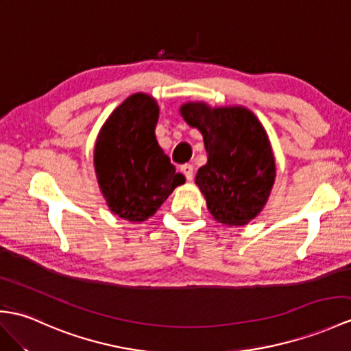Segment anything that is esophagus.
<instances>
[{
  "label": "esophagus",
  "mask_w": 351,
  "mask_h": 351,
  "mask_svg": "<svg viewBox=\"0 0 351 351\" xmlns=\"http://www.w3.org/2000/svg\"><path fill=\"white\" fill-rule=\"evenodd\" d=\"M181 170H182V173L185 175V178L189 179V181H191L193 176H194V166L193 165H184L181 167Z\"/></svg>",
  "instance_id": "obj_1"
}]
</instances>
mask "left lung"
Listing matches in <instances>:
<instances>
[{"instance_id":"8db88e82","label":"left lung","mask_w":351,"mask_h":351,"mask_svg":"<svg viewBox=\"0 0 351 351\" xmlns=\"http://www.w3.org/2000/svg\"><path fill=\"white\" fill-rule=\"evenodd\" d=\"M186 124L200 130L208 162L195 184L209 213L227 226H245L263 209L275 181V160L263 125L243 108H181Z\"/></svg>"}]
</instances>
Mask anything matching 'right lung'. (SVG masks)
I'll list each match as a JSON object with an SVG mask.
<instances>
[{"label":"right lung","mask_w":351,"mask_h":351,"mask_svg":"<svg viewBox=\"0 0 351 351\" xmlns=\"http://www.w3.org/2000/svg\"><path fill=\"white\" fill-rule=\"evenodd\" d=\"M158 106L134 94L113 110L95 143L94 165L113 214L138 223L152 217L175 186L185 182L158 146Z\"/></svg>","instance_id":"add662e5"}]
</instances>
